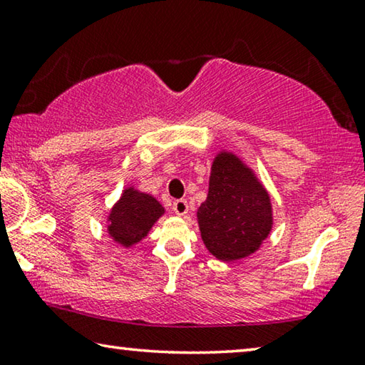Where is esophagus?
Instances as JSON below:
<instances>
[{
    "instance_id": "34e87169",
    "label": "esophagus",
    "mask_w": 365,
    "mask_h": 365,
    "mask_svg": "<svg viewBox=\"0 0 365 365\" xmlns=\"http://www.w3.org/2000/svg\"><path fill=\"white\" fill-rule=\"evenodd\" d=\"M172 209L177 215H185L188 212V202L187 200H175L174 205H172Z\"/></svg>"
}]
</instances>
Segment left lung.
Returning <instances> with one entry per match:
<instances>
[{
	"label": "left lung",
	"instance_id": "1",
	"mask_svg": "<svg viewBox=\"0 0 365 365\" xmlns=\"http://www.w3.org/2000/svg\"><path fill=\"white\" fill-rule=\"evenodd\" d=\"M197 224L209 252L225 262L252 255L270 233L267 191L235 154L215 156Z\"/></svg>",
	"mask_w": 365,
	"mask_h": 365
}]
</instances>
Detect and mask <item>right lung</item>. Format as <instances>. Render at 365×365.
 I'll use <instances>...</instances> for the list:
<instances>
[{
	"label": "right lung",
	"mask_w": 365,
	"mask_h": 365,
	"mask_svg": "<svg viewBox=\"0 0 365 365\" xmlns=\"http://www.w3.org/2000/svg\"><path fill=\"white\" fill-rule=\"evenodd\" d=\"M163 214L164 207L156 197L127 188L109 214L108 232L114 242L128 248L141 242Z\"/></svg>",
	"instance_id": "obj_1"
}]
</instances>
